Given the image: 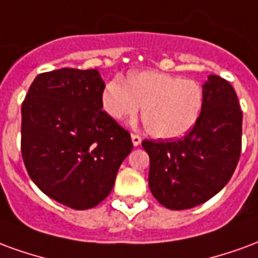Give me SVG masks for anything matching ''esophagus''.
Instances as JSON below:
<instances>
[{"mask_svg":"<svg viewBox=\"0 0 258 258\" xmlns=\"http://www.w3.org/2000/svg\"><path fill=\"white\" fill-rule=\"evenodd\" d=\"M132 143H133V146H140L142 144V137L139 136V135H136V133H133L132 135Z\"/></svg>","mask_w":258,"mask_h":258,"instance_id":"obj_1","label":"esophagus"}]
</instances>
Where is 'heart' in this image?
I'll use <instances>...</instances> for the list:
<instances>
[{"label":"heart","mask_w":258,"mask_h":258,"mask_svg":"<svg viewBox=\"0 0 258 258\" xmlns=\"http://www.w3.org/2000/svg\"><path fill=\"white\" fill-rule=\"evenodd\" d=\"M103 108L116 121L133 119L144 107L143 122L151 135L174 139L188 133L198 122L204 90L197 81L142 71L125 81H110L101 96Z\"/></svg>","instance_id":"heart-1"}]
</instances>
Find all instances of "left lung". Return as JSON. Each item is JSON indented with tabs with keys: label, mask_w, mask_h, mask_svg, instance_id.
I'll list each match as a JSON object with an SVG mask.
<instances>
[{
	"label": "left lung",
	"mask_w": 258,
	"mask_h": 258,
	"mask_svg": "<svg viewBox=\"0 0 258 258\" xmlns=\"http://www.w3.org/2000/svg\"><path fill=\"white\" fill-rule=\"evenodd\" d=\"M150 157L148 185L165 208L205 204L232 177L242 150V110L234 88L219 75L204 85L198 122L177 140H143Z\"/></svg>",
	"instance_id": "obj_1"
}]
</instances>
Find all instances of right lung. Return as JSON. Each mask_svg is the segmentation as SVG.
Returning a JSON list of instances; mask_svg holds the SVG:
<instances>
[{
  "label": "right lung",
  "mask_w": 258,
  "mask_h": 258,
  "mask_svg": "<svg viewBox=\"0 0 258 258\" xmlns=\"http://www.w3.org/2000/svg\"><path fill=\"white\" fill-rule=\"evenodd\" d=\"M106 85L96 69L35 77L22 104V157L35 185L75 210L110 195L133 148L131 133L103 108Z\"/></svg>",
  "instance_id": "add662e5"
}]
</instances>
